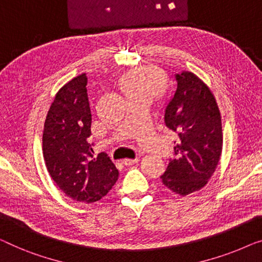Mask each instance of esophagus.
Masks as SVG:
<instances>
[{
    "mask_svg": "<svg viewBox=\"0 0 262 262\" xmlns=\"http://www.w3.org/2000/svg\"><path fill=\"white\" fill-rule=\"evenodd\" d=\"M138 162V158H136V159H124V161H123V163H124V164L125 165H126V166H130V165H134L135 164V163H137Z\"/></svg>",
    "mask_w": 262,
    "mask_h": 262,
    "instance_id": "1",
    "label": "esophagus"
}]
</instances>
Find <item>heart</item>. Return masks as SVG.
<instances>
[{
    "label": "heart",
    "instance_id": "heart-1",
    "mask_svg": "<svg viewBox=\"0 0 262 262\" xmlns=\"http://www.w3.org/2000/svg\"><path fill=\"white\" fill-rule=\"evenodd\" d=\"M162 71L154 66H142L126 72L119 80V86L128 99L134 97H147L154 99L164 86Z\"/></svg>",
    "mask_w": 262,
    "mask_h": 262
}]
</instances>
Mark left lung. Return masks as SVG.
Segmentation results:
<instances>
[{"mask_svg": "<svg viewBox=\"0 0 262 262\" xmlns=\"http://www.w3.org/2000/svg\"><path fill=\"white\" fill-rule=\"evenodd\" d=\"M177 89L165 108V125L176 132L173 150L161 176L169 190L181 196L199 191L213 176L221 158V113L209 87L191 72L176 74Z\"/></svg>", "mask_w": 262, "mask_h": 262, "instance_id": "1", "label": "left lung"}]
</instances>
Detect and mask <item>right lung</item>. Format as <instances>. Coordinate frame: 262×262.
<instances>
[{
    "label": "right lung",
    "instance_id": "add662e5",
    "mask_svg": "<svg viewBox=\"0 0 262 262\" xmlns=\"http://www.w3.org/2000/svg\"><path fill=\"white\" fill-rule=\"evenodd\" d=\"M87 75L79 74L55 94L45 120L42 154L58 188L70 199L93 203L111 190L118 169L106 154L93 157Z\"/></svg>",
    "mask_w": 262,
    "mask_h": 262
}]
</instances>
